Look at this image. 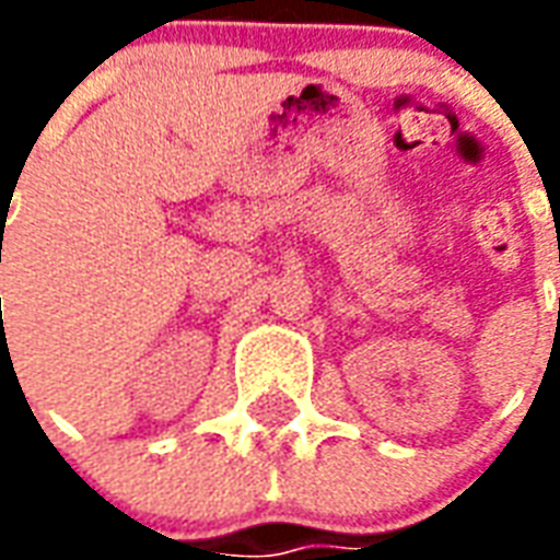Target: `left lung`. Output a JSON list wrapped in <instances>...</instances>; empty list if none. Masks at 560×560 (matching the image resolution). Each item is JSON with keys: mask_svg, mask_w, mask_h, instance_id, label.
<instances>
[{"mask_svg": "<svg viewBox=\"0 0 560 560\" xmlns=\"http://www.w3.org/2000/svg\"><path fill=\"white\" fill-rule=\"evenodd\" d=\"M558 312H560V305H558Z\"/></svg>", "mask_w": 560, "mask_h": 560, "instance_id": "8db88e82", "label": "left lung"}]
</instances>
